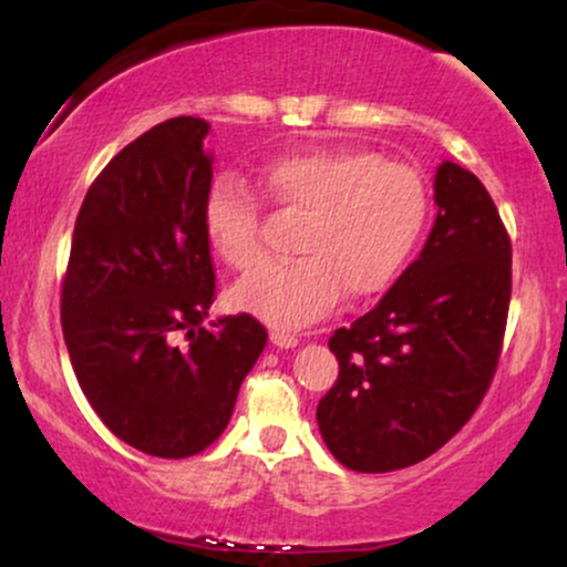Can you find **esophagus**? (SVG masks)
<instances>
[{
  "label": "esophagus",
  "instance_id": "1",
  "mask_svg": "<svg viewBox=\"0 0 567 567\" xmlns=\"http://www.w3.org/2000/svg\"><path fill=\"white\" fill-rule=\"evenodd\" d=\"M270 343H274L276 348H297L299 338L291 336V332H284V330H270Z\"/></svg>",
  "mask_w": 567,
  "mask_h": 567
}]
</instances>
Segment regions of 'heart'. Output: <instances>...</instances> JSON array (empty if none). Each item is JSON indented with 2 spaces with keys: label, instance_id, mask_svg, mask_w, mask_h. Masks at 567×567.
Listing matches in <instances>:
<instances>
[{
  "label": "heart",
  "instance_id": "b5f03b06",
  "mask_svg": "<svg viewBox=\"0 0 567 567\" xmlns=\"http://www.w3.org/2000/svg\"><path fill=\"white\" fill-rule=\"evenodd\" d=\"M278 212L301 219L293 250L301 258L270 262L237 284L235 301L274 328H301L338 305L384 291L405 266L429 221V188L405 162L363 150L286 154L262 169ZM214 252L237 270L266 258L260 200L243 183L221 177L204 206Z\"/></svg>",
  "mask_w": 567,
  "mask_h": 567
}]
</instances>
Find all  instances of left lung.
<instances>
[{
  "label": "left lung",
  "instance_id": "8db88e82",
  "mask_svg": "<svg viewBox=\"0 0 567 567\" xmlns=\"http://www.w3.org/2000/svg\"><path fill=\"white\" fill-rule=\"evenodd\" d=\"M433 190L439 214L417 260L328 343L340 371L317 405V423L348 470L392 472L439 452L498 369L511 237L470 169L441 162Z\"/></svg>",
  "mask_w": 567,
  "mask_h": 567
}]
</instances>
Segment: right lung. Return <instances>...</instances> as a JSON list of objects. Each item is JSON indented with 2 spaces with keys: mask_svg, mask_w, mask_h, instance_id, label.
<instances>
[{
  "mask_svg": "<svg viewBox=\"0 0 567 567\" xmlns=\"http://www.w3.org/2000/svg\"><path fill=\"white\" fill-rule=\"evenodd\" d=\"M208 123L154 126L115 154L76 214L61 330L84 398L138 452L183 460L227 429L268 343L252 315L204 328L216 276L204 231Z\"/></svg>",
  "mask_w": 567,
  "mask_h": 567,
  "instance_id": "obj_1",
  "label": "right lung"
}]
</instances>
